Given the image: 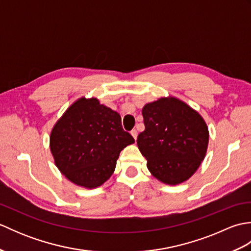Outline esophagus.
Listing matches in <instances>:
<instances>
[{
  "mask_svg": "<svg viewBox=\"0 0 251 251\" xmlns=\"http://www.w3.org/2000/svg\"><path fill=\"white\" fill-rule=\"evenodd\" d=\"M130 134H131L132 138H134V139L136 140V139H137V137H138V131H137L136 129H132V130L130 131Z\"/></svg>",
  "mask_w": 251,
  "mask_h": 251,
  "instance_id": "esophagus-1",
  "label": "esophagus"
}]
</instances>
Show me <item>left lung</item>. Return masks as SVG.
<instances>
[{"mask_svg": "<svg viewBox=\"0 0 251 251\" xmlns=\"http://www.w3.org/2000/svg\"><path fill=\"white\" fill-rule=\"evenodd\" d=\"M146 129L137 145L147 167L161 182L177 185L204 161L209 131L199 112L176 97H162L142 108Z\"/></svg>", "mask_w": 251, "mask_h": 251, "instance_id": "1", "label": "left lung"}]
</instances>
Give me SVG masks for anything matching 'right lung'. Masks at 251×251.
<instances>
[{"label": "right lung", "instance_id": "1", "mask_svg": "<svg viewBox=\"0 0 251 251\" xmlns=\"http://www.w3.org/2000/svg\"><path fill=\"white\" fill-rule=\"evenodd\" d=\"M134 142L122 128L121 115L94 97L74 101L50 137L57 168L85 189L102 185L114 173L121 151Z\"/></svg>", "mask_w": 251, "mask_h": 251}]
</instances>
